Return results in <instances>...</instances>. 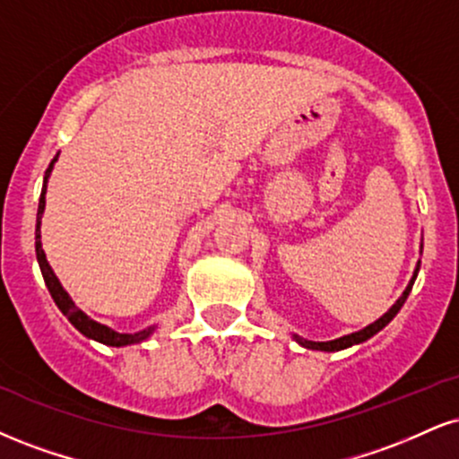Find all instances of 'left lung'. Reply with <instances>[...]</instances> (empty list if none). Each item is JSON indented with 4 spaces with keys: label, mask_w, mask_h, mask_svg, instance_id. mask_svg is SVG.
Returning <instances> with one entry per match:
<instances>
[{
    "label": "left lung",
    "mask_w": 459,
    "mask_h": 459,
    "mask_svg": "<svg viewBox=\"0 0 459 459\" xmlns=\"http://www.w3.org/2000/svg\"><path fill=\"white\" fill-rule=\"evenodd\" d=\"M421 252H423V244H421ZM419 267H421V261H417V267H415V272H412V278H411V282H408V286H406V289H404V292H402V295H400V299H397V301L394 303V306H391L389 310L385 312L383 316H380L378 320H374L372 325H368V327L359 329V331H355V333L342 335V338H338V340H329V342H312V340H306V338H301V335H297V333H292V340H295L297 344H299V346H303V349H310V351H323V352H338V351L351 349V346H355V344H361V342L369 340V338H372V335H377L380 329H385V327H387V325L391 323V320L395 318V314L402 310V306H404L406 297L411 295V290H412V284H415V280H417Z\"/></svg>",
    "instance_id": "obj_1"
}]
</instances>
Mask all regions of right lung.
I'll list each match as a JSON object with an SVG mask.
<instances>
[{"label":"right lung","instance_id":"add662e5","mask_svg":"<svg viewBox=\"0 0 459 459\" xmlns=\"http://www.w3.org/2000/svg\"><path fill=\"white\" fill-rule=\"evenodd\" d=\"M59 153L51 160V164H48L47 173H44V181H42V195H40V203H38V215H36V258H38V264H40V272H42V278H44V284H47L48 292H51L55 306L62 310V314L65 318L70 320L72 325H74V329H79L85 338L90 340H96L100 342V344H107V346H115V349H119V346H130V344H139V342L147 340L149 335L156 331V325H152V327L143 329V331H136V333H119V331L107 327V325L98 323V320H93L87 316L85 312L81 310V307H76V303L72 301V297L65 292V289L62 286V282L57 280V275L51 269V264L47 261V254L42 250V241H40V224H42V213H44V207H47V184H48V177L53 173V167L55 162H57Z\"/></svg>","mask_w":459,"mask_h":459}]
</instances>
